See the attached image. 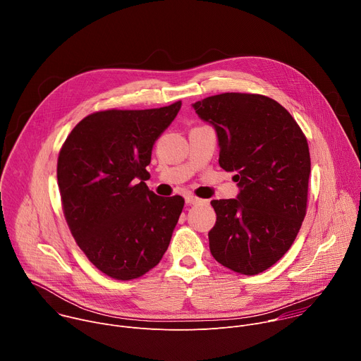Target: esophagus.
Instances as JSON below:
<instances>
[{
  "mask_svg": "<svg viewBox=\"0 0 361 361\" xmlns=\"http://www.w3.org/2000/svg\"><path fill=\"white\" fill-rule=\"evenodd\" d=\"M185 202H187V204H190V205H191V204H198V202H201V198H198V197H195V195H191V194H190V195H187V197H185Z\"/></svg>",
  "mask_w": 361,
  "mask_h": 361,
  "instance_id": "1",
  "label": "esophagus"
}]
</instances>
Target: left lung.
Instances as JSON below:
<instances>
[{
	"instance_id": "1",
	"label": "left lung",
	"mask_w": 361,
	"mask_h": 361,
	"mask_svg": "<svg viewBox=\"0 0 361 361\" xmlns=\"http://www.w3.org/2000/svg\"><path fill=\"white\" fill-rule=\"evenodd\" d=\"M195 113L214 126L219 164L233 171L240 194L213 200L217 221L210 251L245 276L276 264L294 243L307 212L310 151L291 114L270 97L223 92L197 101Z\"/></svg>"
}]
</instances>
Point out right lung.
I'll return each mask as SVG.
<instances>
[{"label": "right lung", "mask_w": 361, "mask_h": 361, "mask_svg": "<svg viewBox=\"0 0 361 361\" xmlns=\"http://www.w3.org/2000/svg\"><path fill=\"white\" fill-rule=\"evenodd\" d=\"M181 101L149 110H102L82 118L57 161L61 204L87 259L106 276L128 281L156 267L184 207L181 195L148 190L151 149Z\"/></svg>", "instance_id": "1"}]
</instances>
